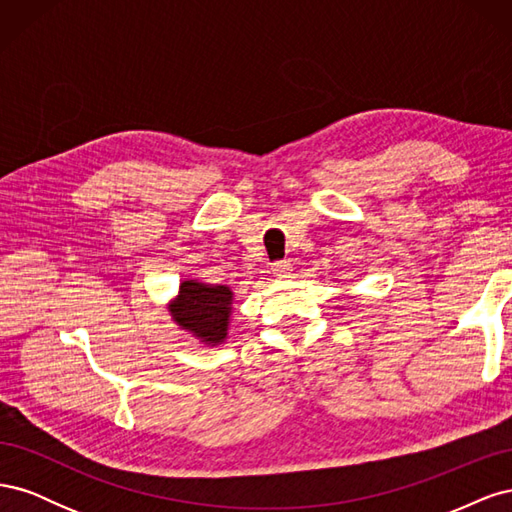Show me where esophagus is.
<instances>
[{"instance_id":"esophagus-1","label":"esophagus","mask_w":512,"mask_h":512,"mask_svg":"<svg viewBox=\"0 0 512 512\" xmlns=\"http://www.w3.org/2000/svg\"><path fill=\"white\" fill-rule=\"evenodd\" d=\"M290 273H292V265L288 260L275 262V265H273V275L277 277V280H286V277H290Z\"/></svg>"}]
</instances>
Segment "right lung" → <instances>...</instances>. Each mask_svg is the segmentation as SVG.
<instances>
[{
  "label": "right lung",
  "mask_w": 512,
  "mask_h": 512,
  "mask_svg": "<svg viewBox=\"0 0 512 512\" xmlns=\"http://www.w3.org/2000/svg\"><path fill=\"white\" fill-rule=\"evenodd\" d=\"M232 290L222 284L183 280L168 312L179 329L190 331L207 346L224 344L232 314Z\"/></svg>",
  "instance_id": "right-lung-1"
}]
</instances>
